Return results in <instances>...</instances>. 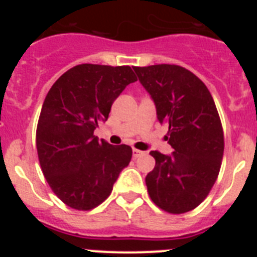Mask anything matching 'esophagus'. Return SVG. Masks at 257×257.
I'll list each match as a JSON object with an SVG mask.
<instances>
[{
  "mask_svg": "<svg viewBox=\"0 0 257 257\" xmlns=\"http://www.w3.org/2000/svg\"><path fill=\"white\" fill-rule=\"evenodd\" d=\"M133 154H134V157H135V158H139V157L144 156V154H145V152H143V151H139V149L134 148V149H133Z\"/></svg>",
  "mask_w": 257,
  "mask_h": 257,
  "instance_id": "esophagus-1",
  "label": "esophagus"
}]
</instances>
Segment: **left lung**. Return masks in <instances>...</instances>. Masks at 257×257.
I'll return each mask as SVG.
<instances>
[{
  "label": "left lung",
  "mask_w": 257,
  "mask_h": 257,
  "mask_svg": "<svg viewBox=\"0 0 257 257\" xmlns=\"http://www.w3.org/2000/svg\"><path fill=\"white\" fill-rule=\"evenodd\" d=\"M156 103L157 118L167 124L171 156L151 154L154 169L147 175L149 197L161 210L179 215L205 201L221 167L224 131L208 88L190 70L175 64L134 67Z\"/></svg>",
  "instance_id": "obj_1"
}]
</instances>
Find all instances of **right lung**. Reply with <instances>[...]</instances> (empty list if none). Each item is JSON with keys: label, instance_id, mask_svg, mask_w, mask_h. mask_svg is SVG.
Returning <instances> with one entry per match:
<instances>
[{"label": "right lung", "instance_id": "1", "mask_svg": "<svg viewBox=\"0 0 257 257\" xmlns=\"http://www.w3.org/2000/svg\"><path fill=\"white\" fill-rule=\"evenodd\" d=\"M135 81L128 65L79 64L61 74L47 92L36 131L38 161L51 190L68 207H97L130 163L131 147L97 140L94 130Z\"/></svg>", "mask_w": 257, "mask_h": 257}]
</instances>
